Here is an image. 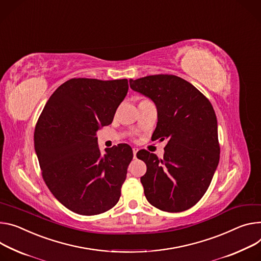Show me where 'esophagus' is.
Wrapping results in <instances>:
<instances>
[{
	"mask_svg": "<svg viewBox=\"0 0 261 261\" xmlns=\"http://www.w3.org/2000/svg\"><path fill=\"white\" fill-rule=\"evenodd\" d=\"M132 151H133V155H134V158H135V156H136V153H137L138 149H137V148H133V149H132Z\"/></svg>",
	"mask_w": 261,
	"mask_h": 261,
	"instance_id": "obj_1",
	"label": "esophagus"
}]
</instances>
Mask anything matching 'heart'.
<instances>
[{
	"label": "heart",
	"instance_id": "obj_1",
	"mask_svg": "<svg viewBox=\"0 0 261 261\" xmlns=\"http://www.w3.org/2000/svg\"><path fill=\"white\" fill-rule=\"evenodd\" d=\"M144 101H149V100H147V99H144V100H141L140 102H144Z\"/></svg>",
	"mask_w": 261,
	"mask_h": 261
}]
</instances>
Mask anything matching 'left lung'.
Listing matches in <instances>:
<instances>
[{"mask_svg": "<svg viewBox=\"0 0 261 261\" xmlns=\"http://www.w3.org/2000/svg\"><path fill=\"white\" fill-rule=\"evenodd\" d=\"M130 87L157 107L152 138L168 139L162 159L147 150L136 154L147 164V173L140 178L145 196L160 210H187L202 199L219 164L216 112L199 89L175 75L130 79Z\"/></svg>", "mask_w": 261, "mask_h": 261, "instance_id": "1", "label": "left lung"}]
</instances>
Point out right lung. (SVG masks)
Masks as SVG:
<instances>
[{"mask_svg": "<svg viewBox=\"0 0 261 261\" xmlns=\"http://www.w3.org/2000/svg\"><path fill=\"white\" fill-rule=\"evenodd\" d=\"M128 88L127 79H69L54 91L38 117L34 147L43 181L78 215H100L120 200L132 149L118 144L102 156L96 133L112 123Z\"/></svg>", "mask_w": 261, "mask_h": 261, "instance_id": "add662e5", "label": "right lung"}]
</instances>
